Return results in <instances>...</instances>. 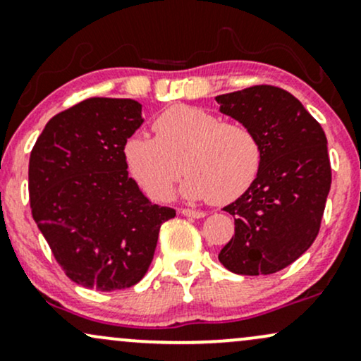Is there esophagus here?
<instances>
[{
  "instance_id": "obj_1",
  "label": "esophagus",
  "mask_w": 361,
  "mask_h": 361,
  "mask_svg": "<svg viewBox=\"0 0 361 361\" xmlns=\"http://www.w3.org/2000/svg\"><path fill=\"white\" fill-rule=\"evenodd\" d=\"M182 214L184 216H188V218H204L206 216V213L204 211H197V209H189V207H184V209L180 211Z\"/></svg>"
}]
</instances>
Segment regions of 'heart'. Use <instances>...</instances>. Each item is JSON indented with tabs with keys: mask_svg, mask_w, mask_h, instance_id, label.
<instances>
[{
	"mask_svg": "<svg viewBox=\"0 0 361 361\" xmlns=\"http://www.w3.org/2000/svg\"><path fill=\"white\" fill-rule=\"evenodd\" d=\"M155 137L137 133L125 142L123 155L133 179L155 201L172 196L182 167L189 172L182 192L216 204L247 192L262 165L257 133L240 121L194 106L177 104L157 114Z\"/></svg>",
	"mask_w": 361,
	"mask_h": 361,
	"instance_id": "heart-1",
	"label": "heart"
}]
</instances>
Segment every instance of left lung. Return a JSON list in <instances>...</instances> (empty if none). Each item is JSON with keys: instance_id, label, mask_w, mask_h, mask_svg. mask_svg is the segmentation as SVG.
Here are the masks:
<instances>
[{"instance_id": "obj_1", "label": "left lung", "mask_w": 361, "mask_h": 361, "mask_svg": "<svg viewBox=\"0 0 361 361\" xmlns=\"http://www.w3.org/2000/svg\"><path fill=\"white\" fill-rule=\"evenodd\" d=\"M219 111L245 123L262 145V165L245 194L224 211L235 236L219 262L240 275H270L295 262L316 240L331 188L328 140L298 97L277 86L216 96Z\"/></svg>"}]
</instances>
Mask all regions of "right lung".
I'll list each match as a JSON object with an SVG mask.
<instances>
[{"label":"right lung","mask_w":361,"mask_h":361,"mask_svg":"<svg viewBox=\"0 0 361 361\" xmlns=\"http://www.w3.org/2000/svg\"><path fill=\"white\" fill-rule=\"evenodd\" d=\"M143 123L135 99L89 97L55 114L32 148V216L72 282L128 289L154 258L176 209L152 204L128 176L123 147Z\"/></svg>","instance_id":"right-lung-1"}]
</instances>
